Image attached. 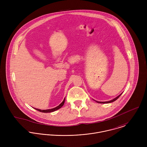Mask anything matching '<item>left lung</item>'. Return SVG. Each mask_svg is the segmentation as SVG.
<instances>
[{
    "label": "left lung",
    "mask_w": 147,
    "mask_h": 147,
    "mask_svg": "<svg viewBox=\"0 0 147 147\" xmlns=\"http://www.w3.org/2000/svg\"><path fill=\"white\" fill-rule=\"evenodd\" d=\"M122 94V93L121 94H119L118 96H117V97H115V98H114V99H113V100H110V101H105V102H99V101H96V100H94L96 102H97V103H100V104H109V103H111V102H114V101H115V100H117L120 96H121V95Z\"/></svg>",
    "instance_id": "left-lung-1"
}]
</instances>
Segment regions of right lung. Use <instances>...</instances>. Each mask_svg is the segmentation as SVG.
I'll return each instance as SVG.
<instances>
[{
  "instance_id": "1",
  "label": "right lung",
  "mask_w": 147,
  "mask_h": 147,
  "mask_svg": "<svg viewBox=\"0 0 147 147\" xmlns=\"http://www.w3.org/2000/svg\"><path fill=\"white\" fill-rule=\"evenodd\" d=\"M64 102H65V98L63 100L62 102L60 104V105H58V106L54 107V108H53V109H47V110H41V109H35L36 110L40 111V112H42V113H51V112H53V111H55L58 109H59L61 107H62L63 106L64 104Z\"/></svg>"
}]
</instances>
